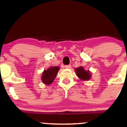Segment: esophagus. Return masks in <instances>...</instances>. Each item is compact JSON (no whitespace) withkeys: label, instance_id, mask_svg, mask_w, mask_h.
<instances>
[{"label":"esophagus","instance_id":"esophagus-1","mask_svg":"<svg viewBox=\"0 0 127 127\" xmlns=\"http://www.w3.org/2000/svg\"><path fill=\"white\" fill-rule=\"evenodd\" d=\"M71 65H65L64 67L65 68H67V69H69V68H71Z\"/></svg>","mask_w":127,"mask_h":127}]
</instances>
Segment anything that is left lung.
Returning <instances> with one entry per match:
<instances>
[{
  "label": "left lung",
  "mask_w": 127,
  "mask_h": 127,
  "mask_svg": "<svg viewBox=\"0 0 127 127\" xmlns=\"http://www.w3.org/2000/svg\"><path fill=\"white\" fill-rule=\"evenodd\" d=\"M75 73L79 79L82 81L89 80L92 77L91 71L89 70H85L83 66H80L75 68Z\"/></svg>",
  "instance_id": "left-lung-1"
}]
</instances>
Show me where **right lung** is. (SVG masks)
Segmentation results:
<instances>
[{
  "mask_svg": "<svg viewBox=\"0 0 127 127\" xmlns=\"http://www.w3.org/2000/svg\"><path fill=\"white\" fill-rule=\"evenodd\" d=\"M60 70L59 66H51L47 70H44L41 75V80L45 85H50L56 79Z\"/></svg>",
  "mask_w": 127,
  "mask_h": 127,
  "instance_id": "obj_1",
  "label": "right lung"
}]
</instances>
